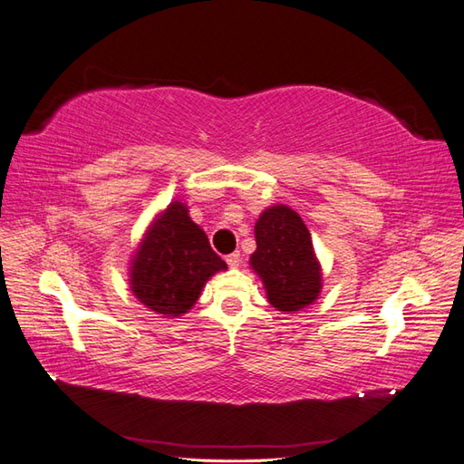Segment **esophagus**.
<instances>
[{
  "label": "esophagus",
  "mask_w": 464,
  "mask_h": 464,
  "mask_svg": "<svg viewBox=\"0 0 464 464\" xmlns=\"http://www.w3.org/2000/svg\"><path fill=\"white\" fill-rule=\"evenodd\" d=\"M240 261H242L240 251H234V254L227 256V263H228V266H232V269H236V266H240Z\"/></svg>",
  "instance_id": "34e87169"
}]
</instances>
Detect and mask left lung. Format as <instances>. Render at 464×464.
Returning <instances> with one entry per match:
<instances>
[{
    "label": "left lung",
    "instance_id": "left-lung-1",
    "mask_svg": "<svg viewBox=\"0 0 464 464\" xmlns=\"http://www.w3.org/2000/svg\"><path fill=\"white\" fill-rule=\"evenodd\" d=\"M256 242L249 261L271 305L278 312H300L314 304L321 290V269L300 215L285 205L266 208L256 224Z\"/></svg>",
    "mask_w": 464,
    "mask_h": 464
}]
</instances>
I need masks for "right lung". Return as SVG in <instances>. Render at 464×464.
Instances as JSON below:
<instances>
[{
	"label": "right lung",
	"instance_id": "add662e5",
	"mask_svg": "<svg viewBox=\"0 0 464 464\" xmlns=\"http://www.w3.org/2000/svg\"><path fill=\"white\" fill-rule=\"evenodd\" d=\"M227 269L184 203H170L147 232L131 263V290L149 310L166 317L186 314L217 271Z\"/></svg>",
	"mask_w": 464,
	"mask_h": 464
}]
</instances>
